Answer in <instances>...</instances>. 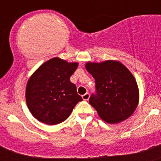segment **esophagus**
<instances>
[{
  "mask_svg": "<svg viewBox=\"0 0 161 161\" xmlns=\"http://www.w3.org/2000/svg\"><path fill=\"white\" fill-rule=\"evenodd\" d=\"M89 97H90V95H89V93H86L85 94L82 95V98H83L84 101H88L89 100Z\"/></svg>",
  "mask_w": 161,
  "mask_h": 161,
  "instance_id": "esophagus-1",
  "label": "esophagus"
}]
</instances>
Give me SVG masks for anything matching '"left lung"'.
<instances>
[{
    "instance_id": "8db88e82",
    "label": "left lung",
    "mask_w": 161,
    "mask_h": 161,
    "mask_svg": "<svg viewBox=\"0 0 161 161\" xmlns=\"http://www.w3.org/2000/svg\"><path fill=\"white\" fill-rule=\"evenodd\" d=\"M85 68L95 79L96 93L89 104L108 123L128 119L139 102V89L130 71L119 61L87 63Z\"/></svg>"
}]
</instances>
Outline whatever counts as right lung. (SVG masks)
<instances>
[{
    "instance_id": "right-lung-1",
    "label": "right lung",
    "mask_w": 161,
    "mask_h": 161,
    "mask_svg": "<svg viewBox=\"0 0 161 161\" xmlns=\"http://www.w3.org/2000/svg\"><path fill=\"white\" fill-rule=\"evenodd\" d=\"M77 63H68L59 58L45 62L28 80L25 100L35 119L48 125L66 120L82 97L70 77Z\"/></svg>"
}]
</instances>
